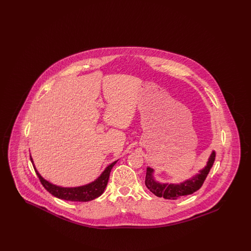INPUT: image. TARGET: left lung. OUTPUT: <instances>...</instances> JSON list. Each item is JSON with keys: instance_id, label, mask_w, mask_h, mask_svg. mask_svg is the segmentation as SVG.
I'll list each match as a JSON object with an SVG mask.
<instances>
[{"instance_id": "1", "label": "left lung", "mask_w": 251, "mask_h": 251, "mask_svg": "<svg viewBox=\"0 0 251 251\" xmlns=\"http://www.w3.org/2000/svg\"><path fill=\"white\" fill-rule=\"evenodd\" d=\"M215 159V152L213 151L212 154L209 157L206 167L201 170L200 173L197 174L195 177L191 179H186L185 181L175 184V183H160L156 181L153 178V169L151 167L147 168L145 184L148 189L155 196L159 198H164L166 200H178L184 196L191 195L193 193L198 191L201 186L207 175L209 174L211 168L214 165Z\"/></svg>"}]
</instances>
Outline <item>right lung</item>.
<instances>
[{"label": "right lung", "mask_w": 251, "mask_h": 251, "mask_svg": "<svg viewBox=\"0 0 251 251\" xmlns=\"http://www.w3.org/2000/svg\"><path fill=\"white\" fill-rule=\"evenodd\" d=\"M31 158V156H30ZM31 162L34 165L33 159L31 158ZM117 161L109 165L105 170L101 173V175L94 180L91 183H88L84 186H79V187H61L54 185L48 180L43 179L40 174L37 172V170L34 165V168L36 171V175L38 179L40 180L41 184L44 186V188L50 193L52 196L58 198L60 200H65V201H80V202H85V201H93L97 198H99L106 187L107 185L108 179L110 176V172L113 167L116 165Z\"/></svg>", "instance_id": "obj_1"}]
</instances>
